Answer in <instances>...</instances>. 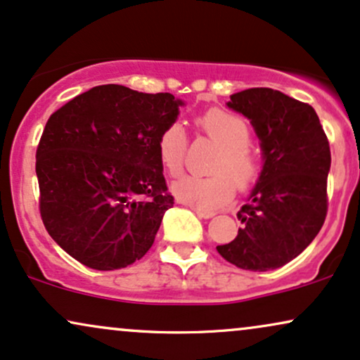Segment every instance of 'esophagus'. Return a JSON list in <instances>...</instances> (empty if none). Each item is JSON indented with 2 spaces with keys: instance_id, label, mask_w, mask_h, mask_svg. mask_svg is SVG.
<instances>
[{
  "instance_id": "esophagus-1",
  "label": "esophagus",
  "mask_w": 360,
  "mask_h": 360,
  "mask_svg": "<svg viewBox=\"0 0 360 360\" xmlns=\"http://www.w3.org/2000/svg\"><path fill=\"white\" fill-rule=\"evenodd\" d=\"M193 211L199 216V218H205V219L213 218V216L216 214L214 211H210V210H201V207H193Z\"/></svg>"
}]
</instances>
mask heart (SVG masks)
Segmentation results:
<instances>
[{"mask_svg": "<svg viewBox=\"0 0 360 360\" xmlns=\"http://www.w3.org/2000/svg\"><path fill=\"white\" fill-rule=\"evenodd\" d=\"M199 132L219 147L210 177H183L172 184L179 201L201 210H216L235 196V186L246 191L258 181L262 162L248 146L250 129L241 117L221 109H211L196 119ZM188 139L183 125L172 122L158 139V155L164 171L177 177L184 169Z\"/></svg>", "mask_w": 360, "mask_h": 360, "instance_id": "1", "label": "heart"}]
</instances>
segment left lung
<instances>
[{"mask_svg":"<svg viewBox=\"0 0 360 360\" xmlns=\"http://www.w3.org/2000/svg\"><path fill=\"white\" fill-rule=\"evenodd\" d=\"M228 107L250 119L263 169L250 202L238 211L243 228L216 250L243 270H275L297 258L326 221L328 139L314 107L278 90H243L231 95Z\"/></svg>","mask_w":360,"mask_h":360,"instance_id":"obj_1","label":"left lung"}]
</instances>
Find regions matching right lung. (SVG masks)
<instances>
[{"label":"right lung","mask_w":360,"mask_h":360,"mask_svg":"<svg viewBox=\"0 0 360 360\" xmlns=\"http://www.w3.org/2000/svg\"><path fill=\"white\" fill-rule=\"evenodd\" d=\"M183 101L98 85L50 115L37 149L40 214L60 248L94 270H119L154 243L174 205L158 139Z\"/></svg>","instance_id":"right-lung-1"}]
</instances>
